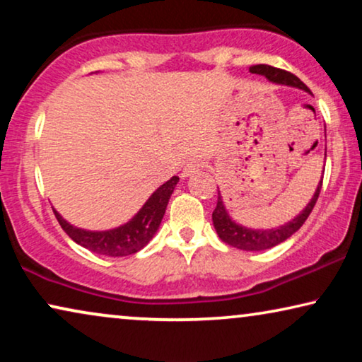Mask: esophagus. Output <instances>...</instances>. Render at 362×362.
I'll return each instance as SVG.
<instances>
[{"mask_svg": "<svg viewBox=\"0 0 362 362\" xmlns=\"http://www.w3.org/2000/svg\"><path fill=\"white\" fill-rule=\"evenodd\" d=\"M199 168H201V163H199V161H196V160L187 161L186 165L182 166L181 177H182V180H185V177H189V176H192V175H194V173L199 171Z\"/></svg>", "mask_w": 362, "mask_h": 362, "instance_id": "esophagus-1", "label": "esophagus"}]
</instances>
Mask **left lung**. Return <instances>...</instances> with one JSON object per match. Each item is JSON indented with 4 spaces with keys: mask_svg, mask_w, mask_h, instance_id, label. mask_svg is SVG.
<instances>
[{
    "mask_svg": "<svg viewBox=\"0 0 362 362\" xmlns=\"http://www.w3.org/2000/svg\"><path fill=\"white\" fill-rule=\"evenodd\" d=\"M249 71L252 74L265 76L270 82H274V83L295 87V88H300V90L311 93L310 88L306 87L298 77L293 76V74L286 72V71H281V69L267 66V64H257V66H252ZM323 173H325V170H323ZM321 182H323V177L320 180L318 187H316L311 201L305 206V209L301 211L300 214L295 217V219H291L290 222H285V224L280 227H274V229H249V227L237 224L235 221H232L229 212H227L224 201H222L221 192H219V189H217V206H216L214 212H212V224H214L217 235L221 237L222 242L235 247V249L250 250V252L267 250V249H272V247L281 244V242L293 235L295 232L305 224V221L308 219V216L311 214V211H313L316 201H318V196L321 191Z\"/></svg>",
    "mask_w": 362,
    "mask_h": 362,
    "instance_id": "obj_1",
    "label": "left lung"
}]
</instances>
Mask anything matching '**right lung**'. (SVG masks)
<instances>
[{
  "instance_id": "right-lung-1",
  "label": "right lung",
  "mask_w": 362,
  "mask_h": 362,
  "mask_svg": "<svg viewBox=\"0 0 362 362\" xmlns=\"http://www.w3.org/2000/svg\"><path fill=\"white\" fill-rule=\"evenodd\" d=\"M180 177L173 176L170 181L161 185L148 201L143 204L140 211L132 217L127 224L110 230H86L81 227L72 226L59 212L54 209L59 224L66 234L78 245L86 247L93 254L107 257H125L136 254L141 250L160 229L161 219L165 216L166 206Z\"/></svg>"
}]
</instances>
